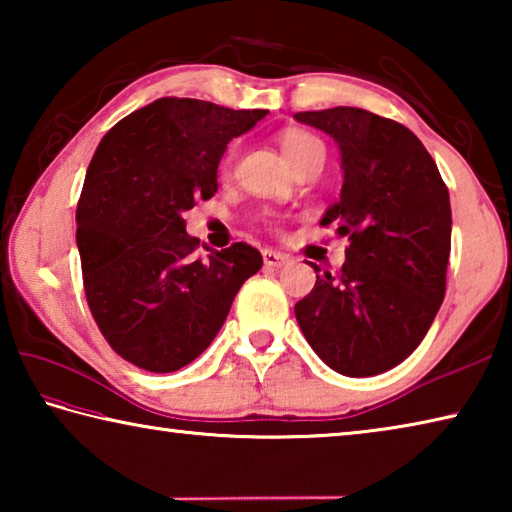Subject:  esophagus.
I'll use <instances>...</instances> for the list:
<instances>
[{"instance_id":"obj_1","label":"esophagus","mask_w":512,"mask_h":512,"mask_svg":"<svg viewBox=\"0 0 512 512\" xmlns=\"http://www.w3.org/2000/svg\"><path fill=\"white\" fill-rule=\"evenodd\" d=\"M264 264L268 266V268H282V266H287L291 259H289V255H284V253H277V250H264Z\"/></svg>"}]
</instances>
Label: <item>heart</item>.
Masks as SVG:
<instances>
[{"mask_svg": "<svg viewBox=\"0 0 512 512\" xmlns=\"http://www.w3.org/2000/svg\"><path fill=\"white\" fill-rule=\"evenodd\" d=\"M280 146H282L284 155H287V160L293 164V167H298V164L305 160L307 155L323 149V146H320V142L316 140V137L305 133V131H287V133H282ZM230 167H232V153L223 160L221 171L228 173Z\"/></svg>", "mask_w": 512, "mask_h": 512, "instance_id": "obj_1", "label": "heart"}]
</instances>
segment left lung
I'll return each instance as SVG.
<instances>
[{
    "instance_id": "1",
    "label": "left lung",
    "mask_w": 512,
    "mask_h": 512,
    "mask_svg": "<svg viewBox=\"0 0 512 512\" xmlns=\"http://www.w3.org/2000/svg\"><path fill=\"white\" fill-rule=\"evenodd\" d=\"M296 119L339 144L341 198L320 225L336 223L350 239L341 273L316 275L296 305L298 325L332 370L379 375L418 348L443 305L452 250L447 185L418 137L393 119L348 106Z\"/></svg>"
}]
</instances>
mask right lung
<instances>
[{
    "mask_svg": "<svg viewBox=\"0 0 512 512\" xmlns=\"http://www.w3.org/2000/svg\"><path fill=\"white\" fill-rule=\"evenodd\" d=\"M266 110L164 97L103 135L76 207V246L94 320L121 359L149 372L192 363L219 334L237 291L262 268L253 246L194 255L183 214L216 194L232 137Z\"/></svg>",
    "mask_w": 512,
    "mask_h": 512,
    "instance_id": "obj_1",
    "label": "right lung"
}]
</instances>
